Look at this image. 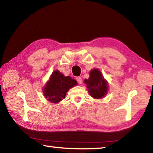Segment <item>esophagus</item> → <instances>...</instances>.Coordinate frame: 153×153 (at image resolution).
Instances as JSON below:
<instances>
[{
  "mask_svg": "<svg viewBox=\"0 0 153 153\" xmlns=\"http://www.w3.org/2000/svg\"><path fill=\"white\" fill-rule=\"evenodd\" d=\"M76 80H77V82H78V84H82V78L81 77H77Z\"/></svg>",
  "mask_w": 153,
  "mask_h": 153,
  "instance_id": "34e87169",
  "label": "esophagus"
}]
</instances>
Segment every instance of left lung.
Listing matches in <instances>:
<instances>
[{"mask_svg":"<svg viewBox=\"0 0 153 153\" xmlns=\"http://www.w3.org/2000/svg\"><path fill=\"white\" fill-rule=\"evenodd\" d=\"M87 88L90 96L96 99L104 97L107 94L108 83L102 77L101 72L98 69H92L90 71V77L85 79Z\"/></svg>","mask_w":153,"mask_h":153,"instance_id":"obj_1","label":"left lung"}]
</instances>
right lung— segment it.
Segmentation results:
<instances>
[{"label": "right lung", "mask_w": 153, "mask_h": 153, "mask_svg": "<svg viewBox=\"0 0 153 153\" xmlns=\"http://www.w3.org/2000/svg\"><path fill=\"white\" fill-rule=\"evenodd\" d=\"M77 85L76 80L69 76H65L58 70L53 72L45 87L44 96L48 101L57 103L65 98L69 89Z\"/></svg>", "instance_id": "obj_1"}]
</instances>
